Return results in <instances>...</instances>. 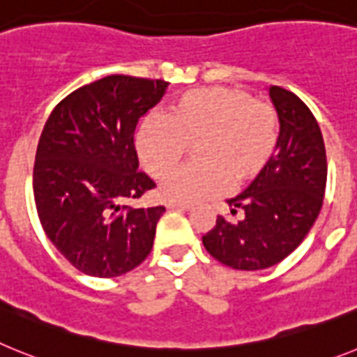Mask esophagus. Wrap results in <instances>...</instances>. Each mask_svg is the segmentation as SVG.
<instances>
[{"label":"esophagus","instance_id":"34e87169","mask_svg":"<svg viewBox=\"0 0 357 357\" xmlns=\"http://www.w3.org/2000/svg\"><path fill=\"white\" fill-rule=\"evenodd\" d=\"M192 204L188 203H178V201H169L167 203V208L169 210H190Z\"/></svg>","mask_w":357,"mask_h":357}]
</instances>
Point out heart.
<instances>
[{
  "label": "heart",
  "mask_w": 357,
  "mask_h": 357,
  "mask_svg": "<svg viewBox=\"0 0 357 357\" xmlns=\"http://www.w3.org/2000/svg\"><path fill=\"white\" fill-rule=\"evenodd\" d=\"M280 120L273 104L238 88H201L170 102L165 114H149L136 132V153L156 179L169 178L194 145L192 165L161 187L178 203L219 196L252 181L271 161Z\"/></svg>",
  "instance_id": "b5f03b06"
}]
</instances>
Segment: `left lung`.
I'll use <instances>...</instances> for the list:
<instances>
[{"label": "left lung", "instance_id": "8db88e82", "mask_svg": "<svg viewBox=\"0 0 357 357\" xmlns=\"http://www.w3.org/2000/svg\"><path fill=\"white\" fill-rule=\"evenodd\" d=\"M280 135L271 161L238 196L228 199L231 215H217L203 235L206 252L221 264L255 271L278 264L300 246L324 204L327 156L320 126L294 93L271 86Z\"/></svg>", "mask_w": 357, "mask_h": 357}]
</instances>
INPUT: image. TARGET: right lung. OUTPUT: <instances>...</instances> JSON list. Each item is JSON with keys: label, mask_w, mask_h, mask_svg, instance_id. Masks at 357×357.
Returning <instances> with one entry per match:
<instances>
[{"label": "right lung", "mask_w": 357, "mask_h": 357, "mask_svg": "<svg viewBox=\"0 0 357 357\" xmlns=\"http://www.w3.org/2000/svg\"><path fill=\"white\" fill-rule=\"evenodd\" d=\"M165 80L109 75L55 105L39 138L33 199L48 238L89 277L113 278L153 250L165 206L131 208L156 185L138 170L135 131Z\"/></svg>", "instance_id": "obj_1"}]
</instances>
